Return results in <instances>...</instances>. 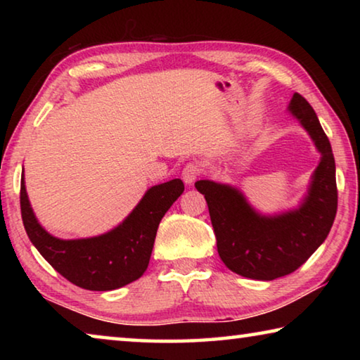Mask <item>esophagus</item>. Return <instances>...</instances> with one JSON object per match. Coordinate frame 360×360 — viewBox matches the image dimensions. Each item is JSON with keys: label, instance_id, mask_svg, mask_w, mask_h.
Listing matches in <instances>:
<instances>
[{"label": "esophagus", "instance_id": "1", "mask_svg": "<svg viewBox=\"0 0 360 360\" xmlns=\"http://www.w3.org/2000/svg\"><path fill=\"white\" fill-rule=\"evenodd\" d=\"M202 173H203V167L200 165L198 162H188L187 165L182 168V179H184L186 184L191 186L200 178V174Z\"/></svg>", "mask_w": 360, "mask_h": 360}]
</instances>
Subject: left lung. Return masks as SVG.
<instances>
[{"mask_svg":"<svg viewBox=\"0 0 360 360\" xmlns=\"http://www.w3.org/2000/svg\"><path fill=\"white\" fill-rule=\"evenodd\" d=\"M289 108L322 154L300 208L264 217L236 188L212 181L195 182L208 203L217 252L224 264L236 275L262 281L290 275L311 257L327 238L338 206L332 146L318 115L300 94H294Z\"/></svg>","mask_w":360,"mask_h":360,"instance_id":"1","label":"left lung"}]
</instances>
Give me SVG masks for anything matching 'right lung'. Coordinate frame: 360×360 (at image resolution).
Instances as JSON below:
<instances>
[{"label": "right lung", "mask_w": 360, "mask_h": 360, "mask_svg": "<svg viewBox=\"0 0 360 360\" xmlns=\"http://www.w3.org/2000/svg\"><path fill=\"white\" fill-rule=\"evenodd\" d=\"M182 192L184 182L181 179L154 186L131 214L109 233L87 240H58L36 221L22 176V221L30 241L70 283L87 290H112L143 276L158 224Z\"/></svg>", "instance_id": "add662e5"}]
</instances>
